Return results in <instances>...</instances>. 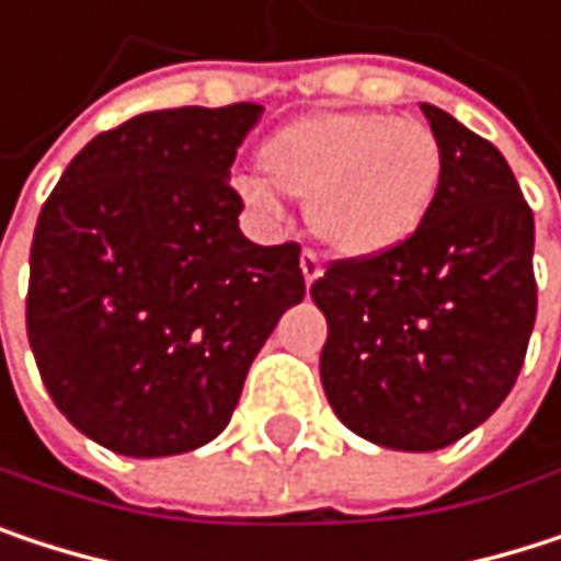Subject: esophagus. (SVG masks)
Segmentation results:
<instances>
[{"instance_id":"obj_1","label":"esophagus","mask_w":561,"mask_h":561,"mask_svg":"<svg viewBox=\"0 0 561 561\" xmlns=\"http://www.w3.org/2000/svg\"><path fill=\"white\" fill-rule=\"evenodd\" d=\"M300 271H304V280H307V287H310V284L320 277V274H323V264H320L317 251H310V248H307V251L300 254Z\"/></svg>"}]
</instances>
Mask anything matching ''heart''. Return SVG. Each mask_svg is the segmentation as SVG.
<instances>
[{
	"label": "heart",
	"mask_w": 561,
	"mask_h": 561,
	"mask_svg": "<svg viewBox=\"0 0 561 561\" xmlns=\"http://www.w3.org/2000/svg\"><path fill=\"white\" fill-rule=\"evenodd\" d=\"M440 146L421 121L376 111H320L280 127L261 146V172L238 192L257 211H277V192L307 202L310 231L343 257L402 248L431 211L440 185Z\"/></svg>",
	"instance_id": "b5f03b06"
}]
</instances>
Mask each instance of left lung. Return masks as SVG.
<instances>
[{
  "mask_svg": "<svg viewBox=\"0 0 561 561\" xmlns=\"http://www.w3.org/2000/svg\"><path fill=\"white\" fill-rule=\"evenodd\" d=\"M421 111L444 159L424 225L389 254L333 261L310 287L336 419L392 450H437L490 419L536 323V225L513 169L440 107Z\"/></svg>",
  "mask_w": 561,
  "mask_h": 561,
  "instance_id": "left-lung-1",
  "label": "left lung"
}]
</instances>
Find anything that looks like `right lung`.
Returning a JSON list of instances; mask_svg holds the SVG:
<instances>
[{
  "label": "right lung",
  "mask_w": 561,
  "mask_h": 561,
  "mask_svg": "<svg viewBox=\"0 0 561 561\" xmlns=\"http://www.w3.org/2000/svg\"><path fill=\"white\" fill-rule=\"evenodd\" d=\"M261 114H140L88 142L38 215L28 343L58 412L107 450L169 457L218 437L307 294L300 244L238 228L231 162Z\"/></svg>",
  "instance_id": "obj_1"
}]
</instances>
